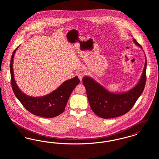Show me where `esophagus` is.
I'll return each mask as SVG.
<instances>
[{"label": "esophagus", "mask_w": 159, "mask_h": 159, "mask_svg": "<svg viewBox=\"0 0 159 159\" xmlns=\"http://www.w3.org/2000/svg\"><path fill=\"white\" fill-rule=\"evenodd\" d=\"M77 76H78V77L79 78L80 80H82V79H83V77L84 76V73L83 71H80V72H79V73H78Z\"/></svg>", "instance_id": "34e87169"}]
</instances>
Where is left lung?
Instances as JSON below:
<instances>
[{"mask_svg":"<svg viewBox=\"0 0 159 159\" xmlns=\"http://www.w3.org/2000/svg\"><path fill=\"white\" fill-rule=\"evenodd\" d=\"M134 42L142 48L135 39ZM141 78L136 86L127 92L113 93L108 91L99 83L89 76L82 79L83 85L92 111L103 119H111L127 113L134 106L144 91L146 82L147 58Z\"/></svg>","mask_w":159,"mask_h":159,"instance_id":"8db88e82","label":"left lung"}]
</instances>
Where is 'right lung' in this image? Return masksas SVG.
I'll return each instance as SVG.
<instances>
[{"mask_svg":"<svg viewBox=\"0 0 159 159\" xmlns=\"http://www.w3.org/2000/svg\"><path fill=\"white\" fill-rule=\"evenodd\" d=\"M19 46L14 50L10 62L11 85L16 97L27 110L34 115L46 118H52L60 115L65 110L69 97L72 91L80 82V80L77 76L67 80L62 83L57 89L42 97H34L25 94L18 87L13 71L14 54Z\"/></svg>","mask_w":159,"mask_h":159,"instance_id":"right-lung-1","label":"right lung"}]
</instances>
